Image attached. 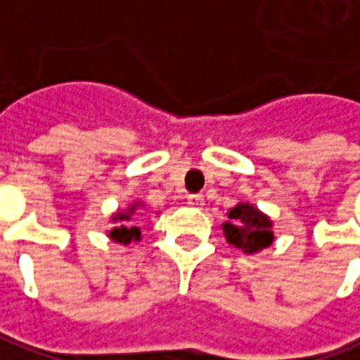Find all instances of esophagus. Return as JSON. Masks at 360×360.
Masks as SVG:
<instances>
[{
    "mask_svg": "<svg viewBox=\"0 0 360 360\" xmlns=\"http://www.w3.org/2000/svg\"><path fill=\"white\" fill-rule=\"evenodd\" d=\"M187 203H189L191 207H203L205 199H203V195H189L187 197Z\"/></svg>",
    "mask_w": 360,
    "mask_h": 360,
    "instance_id": "1",
    "label": "esophagus"
}]
</instances>
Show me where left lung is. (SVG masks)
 <instances>
[{"label":"left lung","mask_w":360,"mask_h":360,"mask_svg":"<svg viewBox=\"0 0 360 360\" xmlns=\"http://www.w3.org/2000/svg\"><path fill=\"white\" fill-rule=\"evenodd\" d=\"M231 221L224 224V233L229 243L243 250L245 254H256L274 242L272 221L250 203H240L229 210Z\"/></svg>","instance_id":"1"}]
</instances>
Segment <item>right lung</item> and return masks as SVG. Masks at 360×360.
Returning a JSON list of instances; mask_svg holds the SVG:
<instances>
[{
  "label": "right lung",
  "instance_id": "add662e5",
  "mask_svg": "<svg viewBox=\"0 0 360 360\" xmlns=\"http://www.w3.org/2000/svg\"><path fill=\"white\" fill-rule=\"evenodd\" d=\"M136 207H139V203H134V205H131L127 211H122V213H117L112 219L117 221V227H112L110 229V240H115L117 243H127L129 242H136V240H141V229L134 226V221L131 219V215H133L134 211H136Z\"/></svg>",
  "mask_w": 360,
  "mask_h": 360
}]
</instances>
